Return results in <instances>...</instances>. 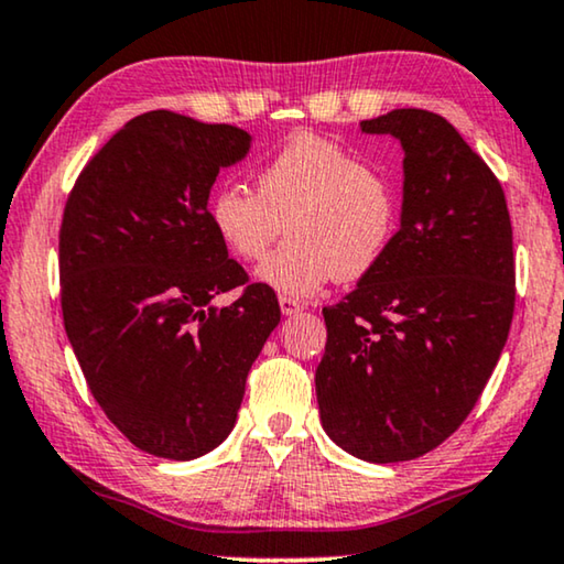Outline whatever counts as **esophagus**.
<instances>
[{
	"mask_svg": "<svg viewBox=\"0 0 564 564\" xmlns=\"http://www.w3.org/2000/svg\"><path fill=\"white\" fill-rule=\"evenodd\" d=\"M280 307H282V315L292 317V315H297L300 310H302V302L292 300V297H280Z\"/></svg>",
	"mask_w": 564,
	"mask_h": 564,
	"instance_id": "34e87169",
	"label": "esophagus"
}]
</instances>
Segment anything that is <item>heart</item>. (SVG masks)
Instances as JSON below:
<instances>
[{"label": "heart", "mask_w": 564, "mask_h": 564, "mask_svg": "<svg viewBox=\"0 0 564 564\" xmlns=\"http://www.w3.org/2000/svg\"><path fill=\"white\" fill-rule=\"evenodd\" d=\"M206 216L241 262L262 259L284 224L290 241L259 264L257 282L302 300L333 280H361L383 262L399 231V195L346 147L300 134L259 167L257 193L216 187Z\"/></svg>", "instance_id": "obj_1"}]
</instances>
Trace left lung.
Instances as JSON below:
<instances>
[{
	"instance_id": "obj_1",
	"label": "left lung",
	"mask_w": 564,
	"mask_h": 564,
	"mask_svg": "<svg viewBox=\"0 0 564 564\" xmlns=\"http://www.w3.org/2000/svg\"><path fill=\"white\" fill-rule=\"evenodd\" d=\"M404 150L397 239L338 305L315 371L323 430L369 463L420 458L476 406L509 338L517 272L501 183L451 121L394 109L361 121Z\"/></svg>"
}]
</instances>
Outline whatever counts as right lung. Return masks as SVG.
I'll use <instances>...</instances> for the list:
<instances>
[{
  "mask_svg": "<svg viewBox=\"0 0 564 564\" xmlns=\"http://www.w3.org/2000/svg\"><path fill=\"white\" fill-rule=\"evenodd\" d=\"M249 147L239 127L147 111L94 154L65 203V333L106 417L158 458L224 443L280 323L274 290L249 284L206 216L218 170ZM236 286L231 306L213 305Z\"/></svg>",
  "mask_w": 564,
  "mask_h": 564,
  "instance_id": "obj_1",
  "label": "right lung"
}]
</instances>
